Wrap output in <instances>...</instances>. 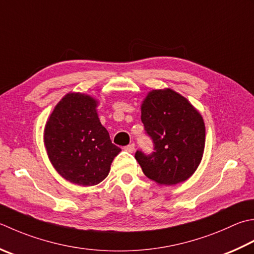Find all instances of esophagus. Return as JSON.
Masks as SVG:
<instances>
[{
	"label": "esophagus",
	"mask_w": 254,
	"mask_h": 254,
	"mask_svg": "<svg viewBox=\"0 0 254 254\" xmlns=\"http://www.w3.org/2000/svg\"><path fill=\"white\" fill-rule=\"evenodd\" d=\"M124 150H126L127 152L133 153L134 150H135V145H134V143H131V144H128V145H127L126 147H124Z\"/></svg>",
	"instance_id": "1"
}]
</instances>
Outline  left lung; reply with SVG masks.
Here are the masks:
<instances>
[{"label": "left lung", "mask_w": 254, "mask_h": 254, "mask_svg": "<svg viewBox=\"0 0 254 254\" xmlns=\"http://www.w3.org/2000/svg\"><path fill=\"white\" fill-rule=\"evenodd\" d=\"M141 120L155 150L151 155L135 153L145 176L166 186L187 181L205 150L206 128L199 111L171 88L154 89L141 104Z\"/></svg>", "instance_id": "1"}]
</instances>
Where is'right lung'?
Here are the masks:
<instances>
[{
    "mask_svg": "<svg viewBox=\"0 0 254 254\" xmlns=\"http://www.w3.org/2000/svg\"><path fill=\"white\" fill-rule=\"evenodd\" d=\"M98 103L89 94L69 92L54 108L44 128L49 161L59 175L74 185L101 183L121 152L99 120Z\"/></svg>",
    "mask_w": 254,
    "mask_h": 254,
    "instance_id": "right-lung-1",
    "label": "right lung"
}]
</instances>
